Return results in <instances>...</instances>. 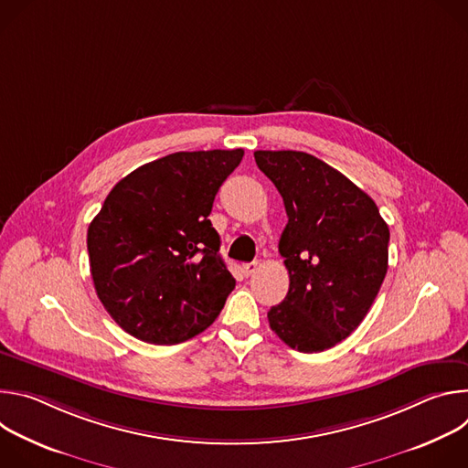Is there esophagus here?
<instances>
[{"instance_id":"34e87169","label":"esophagus","mask_w":468,"mask_h":468,"mask_svg":"<svg viewBox=\"0 0 468 468\" xmlns=\"http://www.w3.org/2000/svg\"><path fill=\"white\" fill-rule=\"evenodd\" d=\"M257 269H259V262H257V261H251V262H244V264H242V272H244V276H251V274H255V272H257Z\"/></svg>"}]
</instances>
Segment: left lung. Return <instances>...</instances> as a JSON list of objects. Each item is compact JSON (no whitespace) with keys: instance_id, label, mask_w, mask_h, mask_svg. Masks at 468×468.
<instances>
[{"instance_id":"8db88e82","label":"left lung","mask_w":468,"mask_h":468,"mask_svg":"<svg viewBox=\"0 0 468 468\" xmlns=\"http://www.w3.org/2000/svg\"><path fill=\"white\" fill-rule=\"evenodd\" d=\"M253 157L289 217L280 253L291 283L269 324L292 350L324 352L356 331L372 307L388 266V228L374 199L324 161L292 150H259Z\"/></svg>"}]
</instances>
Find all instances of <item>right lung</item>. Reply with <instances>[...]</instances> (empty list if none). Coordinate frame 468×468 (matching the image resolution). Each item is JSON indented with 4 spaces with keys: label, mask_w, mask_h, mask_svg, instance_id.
Instances as JSON below:
<instances>
[{
    "label": "right lung",
    "mask_w": 468,
    "mask_h": 468,
    "mask_svg": "<svg viewBox=\"0 0 468 468\" xmlns=\"http://www.w3.org/2000/svg\"><path fill=\"white\" fill-rule=\"evenodd\" d=\"M244 150L177 152L120 179L87 233L96 294L112 320L150 345L207 329L235 289L209 215Z\"/></svg>",
    "instance_id": "obj_1"
}]
</instances>
